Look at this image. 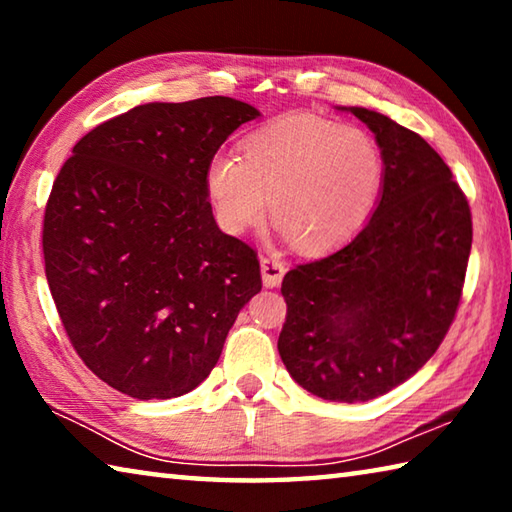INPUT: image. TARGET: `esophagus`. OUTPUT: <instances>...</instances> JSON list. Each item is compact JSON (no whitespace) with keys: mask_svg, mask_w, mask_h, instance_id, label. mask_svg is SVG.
Segmentation results:
<instances>
[{"mask_svg":"<svg viewBox=\"0 0 512 512\" xmlns=\"http://www.w3.org/2000/svg\"><path fill=\"white\" fill-rule=\"evenodd\" d=\"M259 266H262V282L268 289L277 287V284L282 282L284 273H287V268H284L280 259H275V257H262L259 259Z\"/></svg>","mask_w":512,"mask_h":512,"instance_id":"34e87169","label":"esophagus"}]
</instances>
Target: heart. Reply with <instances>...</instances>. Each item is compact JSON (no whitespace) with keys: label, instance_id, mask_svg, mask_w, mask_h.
I'll return each mask as SVG.
<instances>
[{"label":"heart","instance_id":"heart-1","mask_svg":"<svg viewBox=\"0 0 512 512\" xmlns=\"http://www.w3.org/2000/svg\"><path fill=\"white\" fill-rule=\"evenodd\" d=\"M241 158L216 153L205 192L228 235L262 223L266 198L284 235L307 253L348 241L366 225L384 183L377 142L354 126L291 112L241 140Z\"/></svg>","mask_w":512,"mask_h":512}]
</instances>
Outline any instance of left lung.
<instances>
[{"instance_id": "1", "label": "left lung", "mask_w": 512, "mask_h": 512, "mask_svg": "<svg viewBox=\"0 0 512 512\" xmlns=\"http://www.w3.org/2000/svg\"><path fill=\"white\" fill-rule=\"evenodd\" d=\"M348 110L384 158L368 223L348 244L284 275L277 350L289 375L329 402H368L427 363L456 316L472 214L443 158L391 117Z\"/></svg>"}]
</instances>
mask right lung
Here are the masks:
<instances>
[{"label":"right lung","instance_id":"1","mask_svg":"<svg viewBox=\"0 0 512 512\" xmlns=\"http://www.w3.org/2000/svg\"><path fill=\"white\" fill-rule=\"evenodd\" d=\"M250 103H144L81 137L45 210V273L85 366L137 400L185 395L210 375L246 302L255 250L225 235L205 167Z\"/></svg>","mask_w":512,"mask_h":512}]
</instances>
